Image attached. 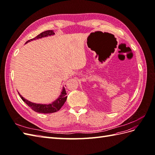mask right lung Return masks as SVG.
<instances>
[{
    "label": "right lung",
    "instance_id": "right-lung-1",
    "mask_svg": "<svg viewBox=\"0 0 155 155\" xmlns=\"http://www.w3.org/2000/svg\"><path fill=\"white\" fill-rule=\"evenodd\" d=\"M55 34V33L54 32L53 30H47L41 33L40 34H39L37 37H35V38L31 39L28 41L26 43H28V42L33 41V40H35V39H38L43 38V37H47V36H50V35H53ZM20 97H21V99L23 100V101L25 102L26 104L28 105L31 109L34 110L35 112H39V113H44V114H48V113H53V112H55L58 111L62 107V106L64 105L67 100V92L66 91H65V88L63 87V90L61 93V95L58 98L57 100L53 101L51 104H35V103H32L28 100H26L25 98L23 97L19 93H18Z\"/></svg>",
    "mask_w": 155,
    "mask_h": 155
}]
</instances>
